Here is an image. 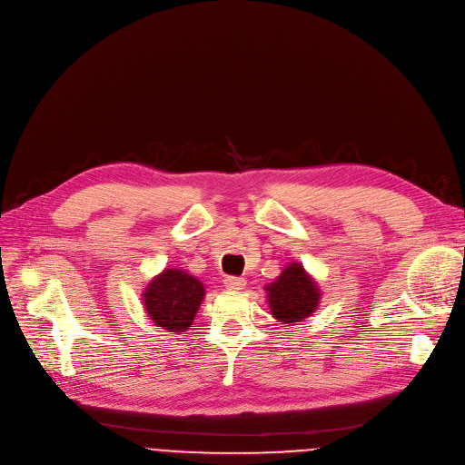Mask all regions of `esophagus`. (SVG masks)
Wrapping results in <instances>:
<instances>
[{
  "mask_svg": "<svg viewBox=\"0 0 465 465\" xmlns=\"http://www.w3.org/2000/svg\"><path fill=\"white\" fill-rule=\"evenodd\" d=\"M223 283H225L227 289H234V291H240V289L245 287V280H243V278H238V276H227V278L223 280Z\"/></svg>",
  "mask_w": 465,
  "mask_h": 465,
  "instance_id": "34e87169",
  "label": "esophagus"
}]
</instances>
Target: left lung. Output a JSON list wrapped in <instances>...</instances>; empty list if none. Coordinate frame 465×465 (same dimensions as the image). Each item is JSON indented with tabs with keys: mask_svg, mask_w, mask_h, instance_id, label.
<instances>
[{
	"mask_svg": "<svg viewBox=\"0 0 465 465\" xmlns=\"http://www.w3.org/2000/svg\"><path fill=\"white\" fill-rule=\"evenodd\" d=\"M266 298L272 315L283 324H291L304 321L317 310L321 292L304 266L292 262L276 282L266 285Z\"/></svg>",
	"mask_w": 465,
	"mask_h": 465,
	"instance_id": "8db88e82",
	"label": "left lung"
}]
</instances>
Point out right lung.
Returning <instances> with one entry per match:
<instances>
[{
  "instance_id": "right-lung-1",
  "label": "right lung",
  "mask_w": 465,
  "mask_h": 465,
  "mask_svg": "<svg viewBox=\"0 0 465 465\" xmlns=\"http://www.w3.org/2000/svg\"><path fill=\"white\" fill-rule=\"evenodd\" d=\"M150 319L169 332H183L193 322L204 298V285L183 270L167 268L144 289Z\"/></svg>"
}]
</instances>
